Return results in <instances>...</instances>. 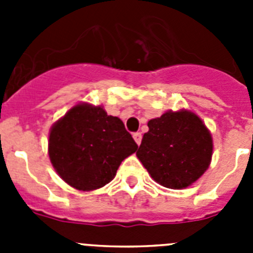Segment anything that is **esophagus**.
I'll use <instances>...</instances> for the list:
<instances>
[{"instance_id": "1", "label": "esophagus", "mask_w": 253, "mask_h": 253, "mask_svg": "<svg viewBox=\"0 0 253 253\" xmlns=\"http://www.w3.org/2000/svg\"><path fill=\"white\" fill-rule=\"evenodd\" d=\"M133 138H134V140H135V143H137L138 146H140V143H142V133H140V131L134 133Z\"/></svg>"}]
</instances>
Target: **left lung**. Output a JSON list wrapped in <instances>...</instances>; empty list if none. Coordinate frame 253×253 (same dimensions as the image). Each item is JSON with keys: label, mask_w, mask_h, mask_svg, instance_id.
I'll return each mask as SVG.
<instances>
[{"label": "left lung", "mask_w": 253, "mask_h": 253, "mask_svg": "<svg viewBox=\"0 0 253 253\" xmlns=\"http://www.w3.org/2000/svg\"><path fill=\"white\" fill-rule=\"evenodd\" d=\"M137 151L154 181L169 189H184L207 171L213 140L202 119L186 110L167 111L148 122Z\"/></svg>", "instance_id": "left-lung-1"}]
</instances>
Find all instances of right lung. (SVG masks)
<instances>
[{"instance_id": "right-lung-1", "label": "right lung", "mask_w": 253, "mask_h": 253, "mask_svg": "<svg viewBox=\"0 0 253 253\" xmlns=\"http://www.w3.org/2000/svg\"><path fill=\"white\" fill-rule=\"evenodd\" d=\"M137 148L119 118L88 104L72 107L49 134L53 167L67 184L84 191L109 184L122 161Z\"/></svg>"}]
</instances>
